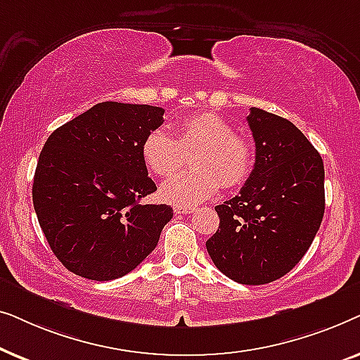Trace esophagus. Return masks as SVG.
I'll use <instances>...</instances> for the list:
<instances>
[{"instance_id":"1","label":"esophagus","mask_w":360,"mask_h":360,"mask_svg":"<svg viewBox=\"0 0 360 360\" xmlns=\"http://www.w3.org/2000/svg\"><path fill=\"white\" fill-rule=\"evenodd\" d=\"M174 211L175 214H190L193 213V208H191V206H175Z\"/></svg>"}]
</instances>
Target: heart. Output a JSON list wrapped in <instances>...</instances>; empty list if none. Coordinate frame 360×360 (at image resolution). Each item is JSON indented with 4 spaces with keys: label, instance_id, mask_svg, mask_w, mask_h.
Returning <instances> with one entry per match:
<instances>
[{
    "label": "heart",
    "instance_id": "heart-1",
    "mask_svg": "<svg viewBox=\"0 0 360 360\" xmlns=\"http://www.w3.org/2000/svg\"><path fill=\"white\" fill-rule=\"evenodd\" d=\"M191 154V170L170 176L159 193L165 203L193 206L219 190L243 185L254 167V147L245 137L234 134L233 126L213 112L185 117L176 124L175 136L154 129L144 137L141 155L147 169L157 176H169Z\"/></svg>",
    "mask_w": 360,
    "mask_h": 360
}]
</instances>
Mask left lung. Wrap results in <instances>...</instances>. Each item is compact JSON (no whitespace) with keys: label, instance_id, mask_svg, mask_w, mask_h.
I'll use <instances>...</instances> for the list:
<instances>
[{"label":"left lung","instance_id":"left-lung-1","mask_svg":"<svg viewBox=\"0 0 360 360\" xmlns=\"http://www.w3.org/2000/svg\"><path fill=\"white\" fill-rule=\"evenodd\" d=\"M255 164L239 195L216 206L219 228L206 240L211 260L234 282L283 277L311 245L324 214V165L293 122L250 108Z\"/></svg>","mask_w":360,"mask_h":360}]
</instances>
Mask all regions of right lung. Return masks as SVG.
Instances as JSON below:
<instances>
[{
	"instance_id": "right-lung-1",
	"label": "right lung",
	"mask_w": 360,
	"mask_h": 360,
	"mask_svg": "<svg viewBox=\"0 0 360 360\" xmlns=\"http://www.w3.org/2000/svg\"><path fill=\"white\" fill-rule=\"evenodd\" d=\"M149 105L98 103L49 136L34 174L32 203L56 257L80 277L106 282L134 270L174 216L141 205L157 186L141 146L164 122Z\"/></svg>"
}]
</instances>
